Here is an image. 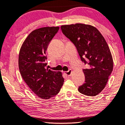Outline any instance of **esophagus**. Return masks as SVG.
I'll use <instances>...</instances> for the list:
<instances>
[{
	"instance_id": "esophagus-1",
	"label": "esophagus",
	"mask_w": 125,
	"mask_h": 125,
	"mask_svg": "<svg viewBox=\"0 0 125 125\" xmlns=\"http://www.w3.org/2000/svg\"><path fill=\"white\" fill-rule=\"evenodd\" d=\"M71 73H72V70H71V69H70L69 71H65V72H64V74H65L66 75H67V76H70Z\"/></svg>"
}]
</instances>
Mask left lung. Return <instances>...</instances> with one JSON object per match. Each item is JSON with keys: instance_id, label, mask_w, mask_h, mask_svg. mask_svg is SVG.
<instances>
[{"instance_id": "obj_1", "label": "left lung", "mask_w": 125, "mask_h": 125, "mask_svg": "<svg viewBox=\"0 0 125 125\" xmlns=\"http://www.w3.org/2000/svg\"><path fill=\"white\" fill-rule=\"evenodd\" d=\"M63 34L77 49L81 59L88 68L83 69L85 83L78 91L87 96H95L107 84L113 69V60L107 43L101 32L91 25L76 23L61 27Z\"/></svg>"}]
</instances>
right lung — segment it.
<instances>
[{"instance_id": "obj_1", "label": "right lung", "mask_w": 125, "mask_h": 125, "mask_svg": "<svg viewBox=\"0 0 125 125\" xmlns=\"http://www.w3.org/2000/svg\"><path fill=\"white\" fill-rule=\"evenodd\" d=\"M59 27H46L32 31L21 45L19 69L21 77L38 97L48 99L59 92L64 82L60 71L46 69V52Z\"/></svg>"}]
</instances>
